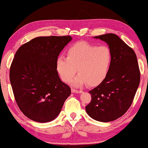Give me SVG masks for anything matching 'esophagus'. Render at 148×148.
<instances>
[{
	"label": "esophagus",
	"mask_w": 148,
	"mask_h": 148,
	"mask_svg": "<svg viewBox=\"0 0 148 148\" xmlns=\"http://www.w3.org/2000/svg\"><path fill=\"white\" fill-rule=\"evenodd\" d=\"M72 92H75V93H81L82 92V91H79V90H76L75 89H72Z\"/></svg>",
	"instance_id": "34e87169"
}]
</instances>
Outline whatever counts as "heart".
Masks as SVG:
<instances>
[{
    "mask_svg": "<svg viewBox=\"0 0 148 148\" xmlns=\"http://www.w3.org/2000/svg\"><path fill=\"white\" fill-rule=\"evenodd\" d=\"M66 55V58L59 56L56 60L57 71L63 82H71L76 69L79 74L72 84L77 87L87 83L89 86H99L108 76L112 61L108 47L77 42L69 47Z\"/></svg>",
    "mask_w": 148,
    "mask_h": 148,
    "instance_id": "obj_1",
    "label": "heart"
}]
</instances>
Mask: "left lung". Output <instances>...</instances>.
<instances>
[{
	"instance_id": "8db88e82",
	"label": "left lung",
	"mask_w": 148,
	"mask_h": 148,
	"mask_svg": "<svg viewBox=\"0 0 148 148\" xmlns=\"http://www.w3.org/2000/svg\"><path fill=\"white\" fill-rule=\"evenodd\" d=\"M94 38L108 45L112 61L106 78L89 91L91 101L86 110L96 121H112L121 117L133 101L140 80L137 57L133 49L116 34L108 33Z\"/></svg>"
}]
</instances>
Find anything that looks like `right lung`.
Instances as JSON below:
<instances>
[{
    "instance_id": "right-lung-1",
    "label": "right lung",
    "mask_w": 148,
    "mask_h": 148,
    "mask_svg": "<svg viewBox=\"0 0 148 148\" xmlns=\"http://www.w3.org/2000/svg\"><path fill=\"white\" fill-rule=\"evenodd\" d=\"M72 39L70 36L36 37L15 54L10 70L11 86L20 110L32 121H53L71 94L59 76L56 60Z\"/></svg>"
}]
</instances>
